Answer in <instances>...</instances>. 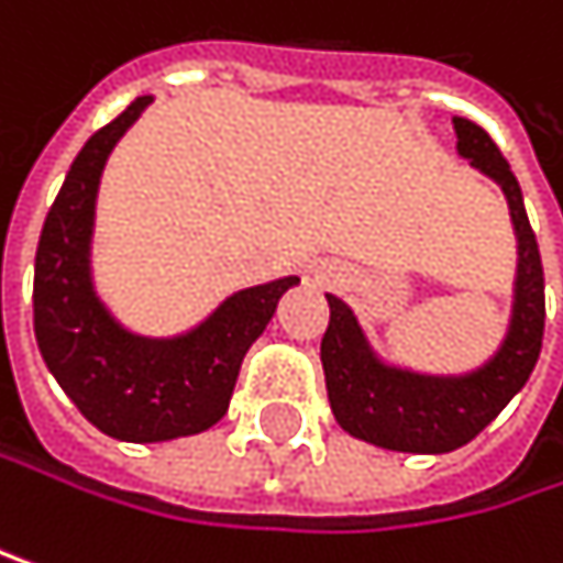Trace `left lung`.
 Listing matches in <instances>:
<instances>
[{
  "label": "left lung",
  "mask_w": 563,
  "mask_h": 563,
  "mask_svg": "<svg viewBox=\"0 0 563 563\" xmlns=\"http://www.w3.org/2000/svg\"><path fill=\"white\" fill-rule=\"evenodd\" d=\"M452 124L459 134V154L505 190L511 210L518 240L511 320L501 346L478 369L462 376H435L379 360L356 313L340 297L327 294L330 327L320 346V360L333 416L353 439L389 452L442 455L468 445L525 389L541 356L544 269L534 230L525 213L521 187L485 128L468 118H452Z\"/></svg>",
  "instance_id": "left-lung-1"
}]
</instances>
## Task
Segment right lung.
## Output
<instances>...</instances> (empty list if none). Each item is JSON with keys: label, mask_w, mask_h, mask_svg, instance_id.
<instances>
[{"label": "right lung", "mask_w": 563, "mask_h": 563, "mask_svg": "<svg viewBox=\"0 0 563 563\" xmlns=\"http://www.w3.org/2000/svg\"><path fill=\"white\" fill-rule=\"evenodd\" d=\"M134 98L95 131L71 161L35 250V343L78 412L121 442H170L217 426L240 363L300 276L236 290L207 320L177 336L131 333L101 303L91 279V233L101 170L124 131L151 104Z\"/></svg>", "instance_id": "right-lung-1"}]
</instances>
